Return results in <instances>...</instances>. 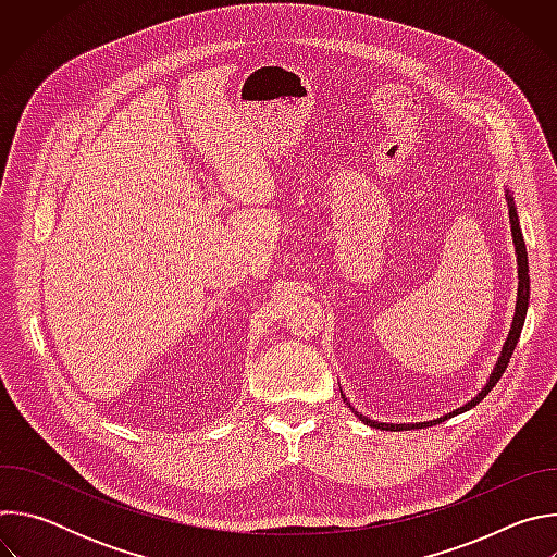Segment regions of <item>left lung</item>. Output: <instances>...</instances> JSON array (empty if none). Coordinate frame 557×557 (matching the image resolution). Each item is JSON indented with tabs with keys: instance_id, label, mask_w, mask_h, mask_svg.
Listing matches in <instances>:
<instances>
[{
	"instance_id": "left-lung-1",
	"label": "left lung",
	"mask_w": 557,
	"mask_h": 557,
	"mask_svg": "<svg viewBox=\"0 0 557 557\" xmlns=\"http://www.w3.org/2000/svg\"><path fill=\"white\" fill-rule=\"evenodd\" d=\"M507 196V202H509V220H511V233H513V245H516V253H518V304H516V314H513V324H511V331H509V337H507V342H505V346H503V352H500V359H498V363H496V368H494V372H492V376H490V381H487V385L479 392V396H473V399L469 401V404H465L462 408H458L456 412H449V414H445V417H441V419H436V421H428V423H401V425H394V423H376V421H370L368 417H363V414H359V412H355L366 425H370V428H376V430H385V432H396V430H410V428H432V425H436V423H443V421H447V419H451V417H456V414H460V412H467V410H471L473 406H479L485 396L492 392V387L500 381V376L505 374V370H507V366H509V359H511V355H513V350H516V344H518V339H520V333H522V326H524V317H527V306H529V262H527V247H524V237H522V231H520V222H518V213H516V207H513V198H511V194L507 191L505 194ZM344 396V394H342ZM344 401H346V396H344ZM348 404V401H346ZM352 408V406H350Z\"/></svg>"
}]
</instances>
